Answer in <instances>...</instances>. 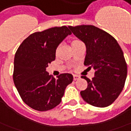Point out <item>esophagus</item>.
<instances>
[{
	"instance_id": "34e87169",
	"label": "esophagus",
	"mask_w": 131,
	"mask_h": 131,
	"mask_svg": "<svg viewBox=\"0 0 131 131\" xmlns=\"http://www.w3.org/2000/svg\"><path fill=\"white\" fill-rule=\"evenodd\" d=\"M81 78V77L78 75H73V80L74 81H77V80H79Z\"/></svg>"
}]
</instances>
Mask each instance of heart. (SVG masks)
Returning a JSON list of instances; mask_svg holds the SVG:
<instances>
[{
	"mask_svg": "<svg viewBox=\"0 0 131 131\" xmlns=\"http://www.w3.org/2000/svg\"><path fill=\"white\" fill-rule=\"evenodd\" d=\"M78 41H80V40H73L72 41V43H71V44H73V43H77V42H78ZM59 49V47L57 48V50H58Z\"/></svg>",
	"mask_w": 131,
	"mask_h": 131,
	"instance_id": "1",
	"label": "heart"
}]
</instances>
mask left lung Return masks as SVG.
I'll return each mask as SVG.
<instances>
[{
    "label": "left lung",
    "instance_id": "left-lung-1",
    "mask_svg": "<svg viewBox=\"0 0 131 131\" xmlns=\"http://www.w3.org/2000/svg\"><path fill=\"white\" fill-rule=\"evenodd\" d=\"M72 33L85 45L84 65L95 70L94 77L81 95L91 105L104 108L111 105L124 87L127 64L117 40L109 33L91 25L68 26Z\"/></svg>",
    "mask_w": 131,
    "mask_h": 131
}]
</instances>
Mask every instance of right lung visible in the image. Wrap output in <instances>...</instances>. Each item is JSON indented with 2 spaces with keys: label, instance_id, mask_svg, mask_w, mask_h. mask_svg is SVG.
I'll return each instance as SVG.
<instances>
[{
  "label": "right lung",
  "instance_id": "add662e5",
  "mask_svg": "<svg viewBox=\"0 0 131 131\" xmlns=\"http://www.w3.org/2000/svg\"><path fill=\"white\" fill-rule=\"evenodd\" d=\"M71 32L66 26L36 32L23 41L14 58L13 82L23 102L31 108L46 111L61 102L66 88L73 81L70 73L50 76L46 68L56 51Z\"/></svg>",
  "mask_w": 131,
  "mask_h": 131
}]
</instances>
